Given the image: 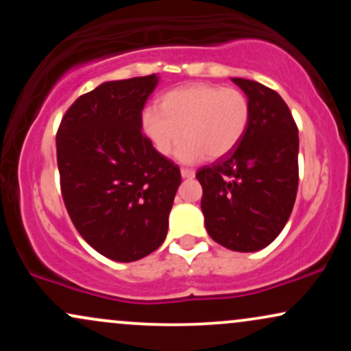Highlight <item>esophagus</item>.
<instances>
[{
  "label": "esophagus",
  "mask_w": 351,
  "mask_h": 351,
  "mask_svg": "<svg viewBox=\"0 0 351 351\" xmlns=\"http://www.w3.org/2000/svg\"><path fill=\"white\" fill-rule=\"evenodd\" d=\"M181 176L183 178H195V171L188 170V168H181Z\"/></svg>",
  "instance_id": "obj_1"
}]
</instances>
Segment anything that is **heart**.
I'll list each match as a JSON object with an SVG mask.
<instances>
[{
    "label": "heart",
    "mask_w": 351,
    "mask_h": 351,
    "mask_svg": "<svg viewBox=\"0 0 351 351\" xmlns=\"http://www.w3.org/2000/svg\"><path fill=\"white\" fill-rule=\"evenodd\" d=\"M251 122V104L241 90L216 84H189L167 92L160 108L142 114V132L156 152L170 156L176 150L181 163L217 160L231 153Z\"/></svg>",
    "instance_id": "1"
}]
</instances>
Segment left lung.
I'll list each match as a JSON object with an SVG mask.
<instances>
[{
  "mask_svg": "<svg viewBox=\"0 0 351 351\" xmlns=\"http://www.w3.org/2000/svg\"><path fill=\"white\" fill-rule=\"evenodd\" d=\"M251 104L244 138L229 155L199 168L208 234L237 252H256L280 234L299 186V130L272 88L232 77Z\"/></svg>",
  "mask_w": 351,
  "mask_h": 351,
  "instance_id": "1",
  "label": "left lung"
}]
</instances>
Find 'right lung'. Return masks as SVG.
Returning a JSON list of instances; mask_svg holds the SVG:
<instances>
[{"label": "right lung", "instance_id": "add662e5", "mask_svg": "<svg viewBox=\"0 0 351 351\" xmlns=\"http://www.w3.org/2000/svg\"><path fill=\"white\" fill-rule=\"evenodd\" d=\"M158 75L100 84L72 104L56 136L64 204L95 251L134 263L158 249L181 183L180 168L142 134Z\"/></svg>", "mask_w": 351, "mask_h": 351}]
</instances>
